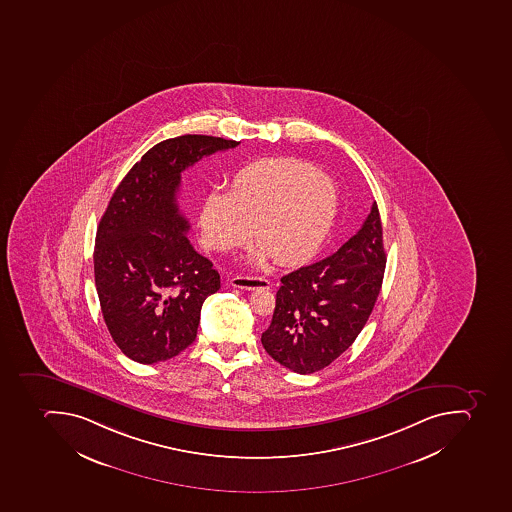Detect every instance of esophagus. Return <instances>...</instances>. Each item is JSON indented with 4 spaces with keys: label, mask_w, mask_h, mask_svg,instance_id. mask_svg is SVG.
Listing matches in <instances>:
<instances>
[{
    "label": "esophagus",
    "mask_w": 512,
    "mask_h": 512,
    "mask_svg": "<svg viewBox=\"0 0 512 512\" xmlns=\"http://www.w3.org/2000/svg\"><path fill=\"white\" fill-rule=\"evenodd\" d=\"M229 284L238 289H246V291H255V289H270V281L258 276H234L229 279Z\"/></svg>",
    "instance_id": "obj_1"
}]
</instances>
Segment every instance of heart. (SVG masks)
Returning a JSON list of instances; mask_svg holds the SVG:
<instances>
[{"mask_svg": "<svg viewBox=\"0 0 512 512\" xmlns=\"http://www.w3.org/2000/svg\"><path fill=\"white\" fill-rule=\"evenodd\" d=\"M339 193L329 176L302 160L278 157L241 168L228 193L213 191L199 213L201 238L212 250L260 244L255 258L270 254L279 265H295L315 254L331 231Z\"/></svg>", "mask_w": 512, "mask_h": 512, "instance_id": "1", "label": "heart"}]
</instances>
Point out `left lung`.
Masks as SVG:
<instances>
[{
  "mask_svg": "<svg viewBox=\"0 0 512 512\" xmlns=\"http://www.w3.org/2000/svg\"><path fill=\"white\" fill-rule=\"evenodd\" d=\"M382 223L374 202L360 231L336 254L281 278L266 353L294 373L326 368L355 342L384 279Z\"/></svg>",
  "mask_w": 512,
  "mask_h": 512,
  "instance_id": "obj_1",
  "label": "left lung"
}]
</instances>
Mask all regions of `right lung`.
Returning <instances> with one entry per match:
<instances>
[{
    "instance_id": "obj_1",
    "label": "right lung",
    "mask_w": 512,
    "mask_h": 512,
    "mask_svg": "<svg viewBox=\"0 0 512 512\" xmlns=\"http://www.w3.org/2000/svg\"><path fill=\"white\" fill-rule=\"evenodd\" d=\"M238 141L184 135L165 139L131 167L99 221L95 283L117 347L141 364L170 360L196 339L201 308L220 274L186 238L178 209L181 173Z\"/></svg>"
}]
</instances>
